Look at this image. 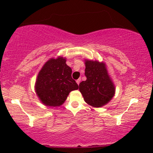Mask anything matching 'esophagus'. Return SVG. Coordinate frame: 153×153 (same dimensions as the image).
Masks as SVG:
<instances>
[{"instance_id": "1", "label": "esophagus", "mask_w": 153, "mask_h": 153, "mask_svg": "<svg viewBox=\"0 0 153 153\" xmlns=\"http://www.w3.org/2000/svg\"><path fill=\"white\" fill-rule=\"evenodd\" d=\"M80 80H81V79H80V78H79V79H78V80H76V82H77V83H78V85H79V84H80Z\"/></svg>"}]
</instances>
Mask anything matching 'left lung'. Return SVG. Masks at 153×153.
<instances>
[{"label":"left lung","instance_id":"left-lung-1","mask_svg":"<svg viewBox=\"0 0 153 153\" xmlns=\"http://www.w3.org/2000/svg\"><path fill=\"white\" fill-rule=\"evenodd\" d=\"M85 64V75L87 79L80 82L79 90L87 103L94 107H101L114 96V85L104 63L86 60Z\"/></svg>","mask_w":153,"mask_h":153}]
</instances>
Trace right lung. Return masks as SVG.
<instances>
[{
    "label": "right lung",
    "mask_w": 153,
    "mask_h": 153,
    "mask_svg": "<svg viewBox=\"0 0 153 153\" xmlns=\"http://www.w3.org/2000/svg\"><path fill=\"white\" fill-rule=\"evenodd\" d=\"M65 62L66 59L63 57L52 58L39 73L36 92L46 106H60L71 91L78 89V85L72 78L71 68Z\"/></svg>",
    "instance_id": "1"
}]
</instances>
